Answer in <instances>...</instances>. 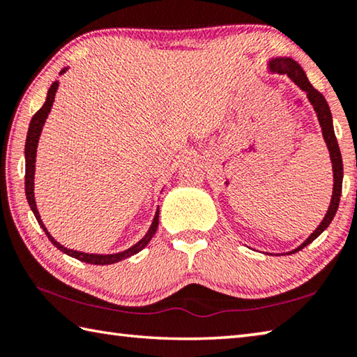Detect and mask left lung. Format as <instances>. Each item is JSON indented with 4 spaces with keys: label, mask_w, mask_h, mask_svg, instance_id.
Returning a JSON list of instances; mask_svg holds the SVG:
<instances>
[{
    "label": "left lung",
    "mask_w": 357,
    "mask_h": 357,
    "mask_svg": "<svg viewBox=\"0 0 357 357\" xmlns=\"http://www.w3.org/2000/svg\"><path fill=\"white\" fill-rule=\"evenodd\" d=\"M266 69H268V72H273V74L277 72V74L287 75L289 80H291L296 86L301 89V91L305 93L307 100L310 102V105L313 107V112L317 113L319 128H321V134H323L326 146H328L329 157L332 162V179H334V184H332V197H331L329 208L326 211L323 220L319 222V225L315 229H313V233L309 234V238L296 247V249L285 253H268V255H291V253L299 252L304 249L305 245H309L312 241H315L319 234L329 227L332 219H334V215L338 209V203H340V195H342L343 162H342L340 148H338V143L335 138L334 124H332L331 108L328 105V102H326L324 96L321 93H318L317 89L312 86V83L309 82V78H307L305 72L301 68L299 63L294 61V59L289 56H273L268 59V63H266Z\"/></svg>",
    "instance_id": "8db88e82"
}]
</instances>
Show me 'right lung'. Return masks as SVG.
I'll return each mask as SVG.
<instances>
[{
  "label": "right lung",
  "instance_id": "add662e5",
  "mask_svg": "<svg viewBox=\"0 0 357 357\" xmlns=\"http://www.w3.org/2000/svg\"><path fill=\"white\" fill-rule=\"evenodd\" d=\"M69 66H66V68L59 72V75H63L68 72ZM58 86H59V82L55 80L52 84L50 88H48L47 91V98L44 105H42L38 113L34 114L31 118V123H29V128H28V134H26V142H25V193H26V200L29 208H31L33 214L36 217V220L40 225V228L44 229L47 238L50 239V243L56 247V249L61 250L66 255H69L72 258H77L80 259L83 263H89V264H99V266H105V264H113V263H118L121 259L124 258H129L132 255H135L140 250H143L144 247L149 244V241L153 239V236L157 231V227H159V206L155 209V214H154V219L151 222V225L148 228V231L144 236L135 243L129 249H126L123 252H118V253H86V252H78V250H72L68 249V247H64L63 244H59L58 241L52 236L50 231H48L47 227L44 225V222L40 219V214L38 211V204H36V198H34V173H36V155H38V144H39V138L42 134V129H44V124L48 118V114L52 112V107H53V102H55V96L58 93Z\"/></svg>",
  "mask_w": 357,
  "mask_h": 357
}]
</instances>
